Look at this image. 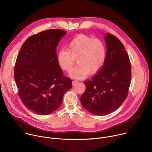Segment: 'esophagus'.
<instances>
[{"instance_id": "esophagus-1", "label": "esophagus", "mask_w": 152, "mask_h": 152, "mask_svg": "<svg viewBox=\"0 0 152 152\" xmlns=\"http://www.w3.org/2000/svg\"><path fill=\"white\" fill-rule=\"evenodd\" d=\"M77 83H78V81H77V80H74V81H72V85H74L76 84Z\"/></svg>"}]
</instances>
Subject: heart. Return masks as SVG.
I'll list each match as a JSON object with an SVG mask.
<instances>
[{
	"label": "heart",
	"instance_id": "1",
	"mask_svg": "<svg viewBox=\"0 0 152 152\" xmlns=\"http://www.w3.org/2000/svg\"><path fill=\"white\" fill-rule=\"evenodd\" d=\"M107 48L104 42L85 34H79L68 45L67 49L58 53L60 66L67 72L71 71L77 60L78 65L70 73L75 79H83L89 74L99 72L105 63Z\"/></svg>",
	"mask_w": 152,
	"mask_h": 152
}]
</instances>
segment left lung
Returning <instances> with one entry per match:
<instances>
[{
    "mask_svg": "<svg viewBox=\"0 0 152 152\" xmlns=\"http://www.w3.org/2000/svg\"><path fill=\"white\" fill-rule=\"evenodd\" d=\"M105 63L100 71L85 81L86 90L80 102L83 108L97 115H104L118 110L128 95L132 66L129 56L121 41L107 33Z\"/></svg>",
    "mask_w": 152,
    "mask_h": 152,
    "instance_id": "1",
    "label": "left lung"
}]
</instances>
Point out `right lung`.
Here are the masks:
<instances>
[{
  "instance_id": "obj_1",
  "label": "right lung",
  "mask_w": 152,
  "mask_h": 152,
  "mask_svg": "<svg viewBox=\"0 0 152 152\" xmlns=\"http://www.w3.org/2000/svg\"><path fill=\"white\" fill-rule=\"evenodd\" d=\"M66 34L51 29L30 37L22 44L15 66L18 95L28 110L48 115L60 107L72 80L63 76L58 63L56 47Z\"/></svg>"
}]
</instances>
